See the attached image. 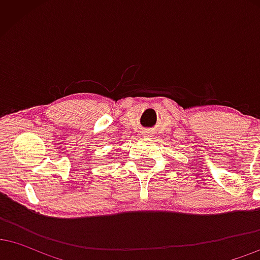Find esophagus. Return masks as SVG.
<instances>
[{"instance_id":"1","label":"esophagus","mask_w":260,"mask_h":260,"mask_svg":"<svg viewBox=\"0 0 260 260\" xmlns=\"http://www.w3.org/2000/svg\"><path fill=\"white\" fill-rule=\"evenodd\" d=\"M148 133H149V132H148Z\"/></svg>"}]
</instances>
